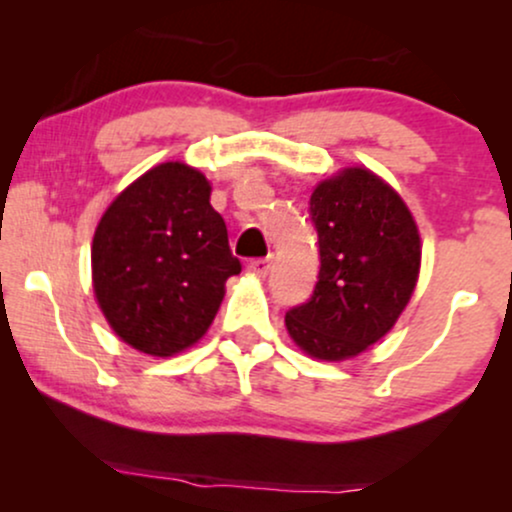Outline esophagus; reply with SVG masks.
<instances>
[{
  "instance_id": "obj_1",
  "label": "esophagus",
  "mask_w": 512,
  "mask_h": 512,
  "mask_svg": "<svg viewBox=\"0 0 512 512\" xmlns=\"http://www.w3.org/2000/svg\"><path fill=\"white\" fill-rule=\"evenodd\" d=\"M269 269H272V257H260V260H252L248 264V272L260 276V279L269 274Z\"/></svg>"
}]
</instances>
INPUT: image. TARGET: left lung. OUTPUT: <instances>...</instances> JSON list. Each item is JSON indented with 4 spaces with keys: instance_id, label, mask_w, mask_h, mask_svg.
Returning a JSON list of instances; mask_svg holds the SVG:
<instances>
[{
    "instance_id": "obj_1",
    "label": "left lung",
    "mask_w": 512,
    "mask_h": 512,
    "mask_svg": "<svg viewBox=\"0 0 512 512\" xmlns=\"http://www.w3.org/2000/svg\"><path fill=\"white\" fill-rule=\"evenodd\" d=\"M320 274L286 330L322 361L358 356L407 308L421 267V238L402 197L368 168H344L310 195Z\"/></svg>"
}]
</instances>
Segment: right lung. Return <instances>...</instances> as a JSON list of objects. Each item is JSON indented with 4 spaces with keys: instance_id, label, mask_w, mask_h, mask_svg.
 I'll return each instance as SVG.
<instances>
[{
    "instance_id": "obj_1",
    "label": "right lung",
    "mask_w": 512,
    "mask_h": 512,
    "mask_svg": "<svg viewBox=\"0 0 512 512\" xmlns=\"http://www.w3.org/2000/svg\"><path fill=\"white\" fill-rule=\"evenodd\" d=\"M197 168L170 161L146 170L105 209L91 248L93 291L122 342L173 356L209 330L240 274L228 231Z\"/></svg>"
}]
</instances>
